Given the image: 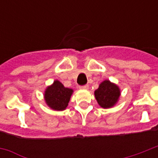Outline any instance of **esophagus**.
Returning a JSON list of instances; mask_svg holds the SVG:
<instances>
[{"label": "esophagus", "instance_id": "34e87169", "mask_svg": "<svg viewBox=\"0 0 158 158\" xmlns=\"http://www.w3.org/2000/svg\"><path fill=\"white\" fill-rule=\"evenodd\" d=\"M89 85H83V86H80V89H84V90H88L89 89Z\"/></svg>", "mask_w": 158, "mask_h": 158}]
</instances>
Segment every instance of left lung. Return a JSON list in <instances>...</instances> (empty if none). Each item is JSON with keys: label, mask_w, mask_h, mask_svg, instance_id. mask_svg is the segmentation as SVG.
Wrapping results in <instances>:
<instances>
[{"label": "left lung", "mask_w": 158, "mask_h": 158, "mask_svg": "<svg viewBox=\"0 0 158 158\" xmlns=\"http://www.w3.org/2000/svg\"><path fill=\"white\" fill-rule=\"evenodd\" d=\"M94 95L99 106L102 108H110L115 105L120 96V90L116 84L109 80H104L95 90Z\"/></svg>", "instance_id": "1"}]
</instances>
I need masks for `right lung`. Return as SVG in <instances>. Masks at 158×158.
I'll list each match as a JSON object with an SVG mask.
<instances>
[{
	"label": "right lung",
	"mask_w": 158,
	"mask_h": 158,
	"mask_svg": "<svg viewBox=\"0 0 158 158\" xmlns=\"http://www.w3.org/2000/svg\"><path fill=\"white\" fill-rule=\"evenodd\" d=\"M73 89H68L58 80H55L45 90L44 98L47 105L52 110H63L67 107Z\"/></svg>",
	"instance_id": "right-lung-1"
}]
</instances>
